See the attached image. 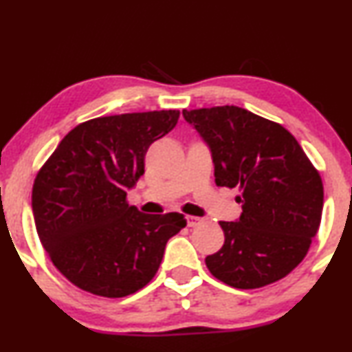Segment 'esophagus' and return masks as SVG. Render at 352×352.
<instances>
[{"label": "esophagus", "mask_w": 352, "mask_h": 352, "mask_svg": "<svg viewBox=\"0 0 352 352\" xmlns=\"http://www.w3.org/2000/svg\"><path fill=\"white\" fill-rule=\"evenodd\" d=\"M203 223V219L201 218H198V217H187V224L190 228H197V226H200V224Z\"/></svg>", "instance_id": "obj_1"}]
</instances>
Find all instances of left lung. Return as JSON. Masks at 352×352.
I'll return each instance as SVG.
<instances>
[{
	"instance_id": "left-lung-1",
	"label": "left lung",
	"mask_w": 352,
	"mask_h": 352,
	"mask_svg": "<svg viewBox=\"0 0 352 352\" xmlns=\"http://www.w3.org/2000/svg\"><path fill=\"white\" fill-rule=\"evenodd\" d=\"M208 146L218 187H239L243 213L219 221L224 244L205 259L234 289H259L290 274L310 249L323 211V184L283 126L239 107L187 111Z\"/></svg>"
}]
</instances>
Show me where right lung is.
Segmentation results:
<instances>
[{
    "instance_id": "obj_1",
    "label": "right lung",
    "mask_w": 352,
    "mask_h": 352,
    "mask_svg": "<svg viewBox=\"0 0 352 352\" xmlns=\"http://www.w3.org/2000/svg\"><path fill=\"white\" fill-rule=\"evenodd\" d=\"M179 116L168 109L82 122L37 173V234L78 289L108 298L141 290L159 270L167 241L187 226L180 213L146 214L126 203L144 175L149 146L170 133Z\"/></svg>"
}]
</instances>
